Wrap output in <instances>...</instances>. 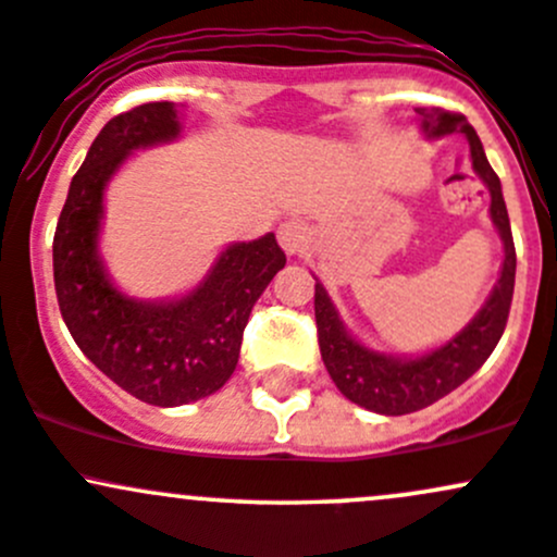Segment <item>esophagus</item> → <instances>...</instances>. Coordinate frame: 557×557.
<instances>
[{
  "label": "esophagus",
  "mask_w": 557,
  "mask_h": 557,
  "mask_svg": "<svg viewBox=\"0 0 557 557\" xmlns=\"http://www.w3.org/2000/svg\"><path fill=\"white\" fill-rule=\"evenodd\" d=\"M278 244L284 247L286 255H297L308 247V228L297 220H286L278 228Z\"/></svg>",
  "instance_id": "esophagus-1"
}]
</instances>
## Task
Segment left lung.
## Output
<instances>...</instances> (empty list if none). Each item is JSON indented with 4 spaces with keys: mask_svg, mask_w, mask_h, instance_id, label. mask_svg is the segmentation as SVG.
Returning <instances> with one entry per match:
<instances>
[{
    "mask_svg": "<svg viewBox=\"0 0 557 557\" xmlns=\"http://www.w3.org/2000/svg\"><path fill=\"white\" fill-rule=\"evenodd\" d=\"M417 113L422 116V129L428 137L465 133L470 140L472 170L481 175L492 194V220L505 242V262H502V276L481 313L444 348L422 358H409V361L382 356V352L358 345L343 329V321L337 319V310L329 302L324 286L315 284V329H319V348L329 376L352 404L387 417L411 414V411L435 404L438 398L457 391L468 376L483 367V361L492 356L502 332H505L512 286H516V244H512L510 218H507L505 199H502L499 177L488 164L475 129L457 111L433 106V109H417Z\"/></svg>",
    "mask_w": 557,
    "mask_h": 557,
    "instance_id": "left-lung-1",
    "label": "left lung"
}]
</instances>
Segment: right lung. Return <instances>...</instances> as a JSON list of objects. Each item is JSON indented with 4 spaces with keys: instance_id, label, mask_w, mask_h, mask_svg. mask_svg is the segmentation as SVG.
I'll return each instance as SVG.
<instances>
[{
    "instance_id": "1",
    "label": "right lung",
    "mask_w": 557,
    "mask_h": 557,
    "mask_svg": "<svg viewBox=\"0 0 557 557\" xmlns=\"http://www.w3.org/2000/svg\"><path fill=\"white\" fill-rule=\"evenodd\" d=\"M177 133L170 100L113 116L71 181L52 242L55 295L74 343L122 391L151 406L190 404L228 382L257 297L286 265L268 233L225 249L205 284L177 302H135L113 289L98 257L106 183L129 151Z\"/></svg>"
}]
</instances>
